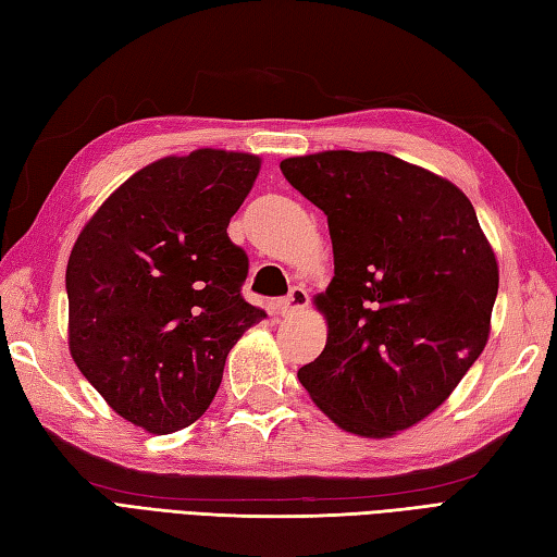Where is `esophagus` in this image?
Segmentation results:
<instances>
[{"label": "esophagus", "instance_id": "34e87169", "mask_svg": "<svg viewBox=\"0 0 557 557\" xmlns=\"http://www.w3.org/2000/svg\"><path fill=\"white\" fill-rule=\"evenodd\" d=\"M277 306H280L282 315L297 313V311H301V309H306V306H309V294H306L304 287H292L287 297L282 299Z\"/></svg>", "mask_w": 557, "mask_h": 557}]
</instances>
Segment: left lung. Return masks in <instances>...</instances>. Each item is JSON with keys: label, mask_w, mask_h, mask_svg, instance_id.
<instances>
[{"label": "left lung", "mask_w": 557, "mask_h": 557, "mask_svg": "<svg viewBox=\"0 0 557 557\" xmlns=\"http://www.w3.org/2000/svg\"><path fill=\"white\" fill-rule=\"evenodd\" d=\"M327 215L335 277L321 357L299 383L339 429L385 437L429 417L486 347L498 263L455 184L387 152L280 162Z\"/></svg>", "instance_id": "1"}]
</instances>
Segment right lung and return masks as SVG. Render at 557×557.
<instances>
[{"mask_svg": "<svg viewBox=\"0 0 557 557\" xmlns=\"http://www.w3.org/2000/svg\"><path fill=\"white\" fill-rule=\"evenodd\" d=\"M260 160L162 158L104 200L69 256V349L108 405L150 433L203 413L224 359L265 311L242 297L248 256L227 224Z\"/></svg>", "mask_w": 557, "mask_h": 557, "instance_id": "add662e5", "label": "right lung"}]
</instances>
